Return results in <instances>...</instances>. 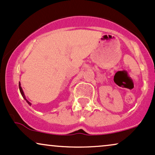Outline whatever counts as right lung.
Listing matches in <instances>:
<instances>
[{
    "mask_svg": "<svg viewBox=\"0 0 155 155\" xmlns=\"http://www.w3.org/2000/svg\"><path fill=\"white\" fill-rule=\"evenodd\" d=\"M19 91H20V93H21V96H23V98H24V99H25V100H26V101H27V104H28L29 105H31V103H30V102H29V101H27V100L26 99V98H25V94H24V92H23V91H22V88H21V87L20 86V83H19Z\"/></svg>",
    "mask_w": 155,
    "mask_h": 155,
    "instance_id": "right-lung-1",
    "label": "right lung"
}]
</instances>
